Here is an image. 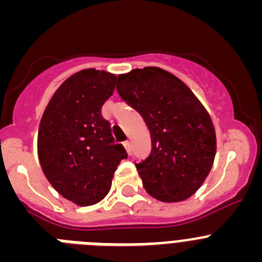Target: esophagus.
Here are the masks:
<instances>
[{"label":"esophagus","mask_w":262,"mask_h":262,"mask_svg":"<svg viewBox=\"0 0 262 262\" xmlns=\"http://www.w3.org/2000/svg\"><path fill=\"white\" fill-rule=\"evenodd\" d=\"M123 145H124V148H126L127 154H128V155H131V143H129L128 140H126V142L123 143Z\"/></svg>","instance_id":"esophagus-1"}]
</instances>
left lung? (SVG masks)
I'll use <instances>...</instances> for the list:
<instances>
[{
    "mask_svg": "<svg viewBox=\"0 0 262 262\" xmlns=\"http://www.w3.org/2000/svg\"><path fill=\"white\" fill-rule=\"evenodd\" d=\"M117 90L151 134V154L136 164L147 193L163 202L193 195L209 176L216 149L202 103L180 78L156 67L119 75Z\"/></svg>",
    "mask_w": 262,
    "mask_h": 262,
    "instance_id": "8db88e82",
    "label": "left lung"
}]
</instances>
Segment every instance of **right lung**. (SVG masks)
<instances>
[{"mask_svg": "<svg viewBox=\"0 0 262 262\" xmlns=\"http://www.w3.org/2000/svg\"><path fill=\"white\" fill-rule=\"evenodd\" d=\"M117 76L84 69L60 85L41 117L38 155L46 177L64 198L90 206L105 198L127 154L115 144L101 107Z\"/></svg>", "mask_w": 262, "mask_h": 262, "instance_id": "right-lung-1", "label": "right lung"}]
</instances>
